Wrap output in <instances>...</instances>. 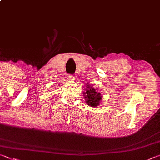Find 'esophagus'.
Here are the masks:
<instances>
[{
    "label": "esophagus",
    "mask_w": 160,
    "mask_h": 160,
    "mask_svg": "<svg viewBox=\"0 0 160 160\" xmlns=\"http://www.w3.org/2000/svg\"><path fill=\"white\" fill-rule=\"evenodd\" d=\"M68 79L70 80H73L75 79V75H72V74H69L68 75Z\"/></svg>",
    "instance_id": "esophagus-1"
}]
</instances>
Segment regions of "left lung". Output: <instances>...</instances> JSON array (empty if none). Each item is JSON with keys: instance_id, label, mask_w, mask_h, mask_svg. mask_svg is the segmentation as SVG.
I'll return each mask as SVG.
<instances>
[{"instance_id": "left-lung-1", "label": "left lung", "mask_w": 160, "mask_h": 160, "mask_svg": "<svg viewBox=\"0 0 160 160\" xmlns=\"http://www.w3.org/2000/svg\"><path fill=\"white\" fill-rule=\"evenodd\" d=\"M84 95L85 96V98L86 100V103L89 106L95 107L99 105V103L101 100V95L96 92V89L94 88H89L88 87V89L86 90V92H85Z\"/></svg>"}]
</instances>
